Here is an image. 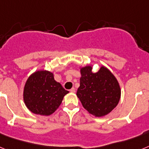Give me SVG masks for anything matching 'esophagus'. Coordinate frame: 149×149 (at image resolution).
<instances>
[{"instance_id": "1", "label": "esophagus", "mask_w": 149, "mask_h": 149, "mask_svg": "<svg viewBox=\"0 0 149 149\" xmlns=\"http://www.w3.org/2000/svg\"><path fill=\"white\" fill-rule=\"evenodd\" d=\"M70 92H71V93H75V89H74V87H72V89H70Z\"/></svg>"}]
</instances>
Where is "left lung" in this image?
Returning a JSON list of instances; mask_svg holds the SVG:
<instances>
[{"instance_id": "1", "label": "left lung", "mask_w": 149, "mask_h": 149, "mask_svg": "<svg viewBox=\"0 0 149 149\" xmlns=\"http://www.w3.org/2000/svg\"><path fill=\"white\" fill-rule=\"evenodd\" d=\"M81 77L77 95L90 114L101 117L108 114L119 103L121 89L114 75L104 66L95 73L92 67L81 69Z\"/></svg>"}]
</instances>
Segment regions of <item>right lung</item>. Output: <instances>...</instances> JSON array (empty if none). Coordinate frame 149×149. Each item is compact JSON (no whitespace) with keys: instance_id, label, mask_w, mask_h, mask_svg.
I'll return each mask as SVG.
<instances>
[{"instance_id":"right-lung-1","label":"right lung","mask_w":149,"mask_h":149,"mask_svg":"<svg viewBox=\"0 0 149 149\" xmlns=\"http://www.w3.org/2000/svg\"><path fill=\"white\" fill-rule=\"evenodd\" d=\"M68 93L48 71H38L30 76L24 89V101L30 111L41 116L52 114Z\"/></svg>"}]
</instances>
